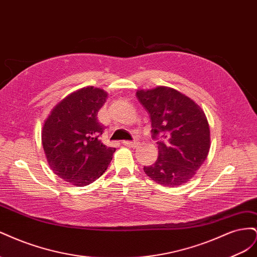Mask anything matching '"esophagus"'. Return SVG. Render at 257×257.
<instances>
[{
  "mask_svg": "<svg viewBox=\"0 0 257 257\" xmlns=\"http://www.w3.org/2000/svg\"><path fill=\"white\" fill-rule=\"evenodd\" d=\"M123 145L126 146V147H133V148H135V147H137L139 145V143H137V142H123Z\"/></svg>",
  "mask_w": 257,
  "mask_h": 257,
  "instance_id": "obj_1",
  "label": "esophagus"
}]
</instances>
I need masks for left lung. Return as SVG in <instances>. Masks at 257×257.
Listing matches in <instances>:
<instances>
[{"label": "left lung", "mask_w": 257, "mask_h": 257, "mask_svg": "<svg viewBox=\"0 0 257 257\" xmlns=\"http://www.w3.org/2000/svg\"><path fill=\"white\" fill-rule=\"evenodd\" d=\"M136 95L150 114L152 137L159 139V158L145 166L144 172L169 188L188 182L204 164L210 149L205 112L190 97L168 87L141 90Z\"/></svg>", "instance_id": "obj_1"}]
</instances>
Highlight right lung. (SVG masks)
<instances>
[{"instance_id": "obj_1", "label": "right lung", "mask_w": 257, "mask_h": 257, "mask_svg": "<svg viewBox=\"0 0 257 257\" xmlns=\"http://www.w3.org/2000/svg\"><path fill=\"white\" fill-rule=\"evenodd\" d=\"M108 94L93 87L67 95L46 119L42 143L53 173L64 181L85 186L102 176L115 148L105 146L100 136L105 126L97 112Z\"/></svg>"}]
</instances>
